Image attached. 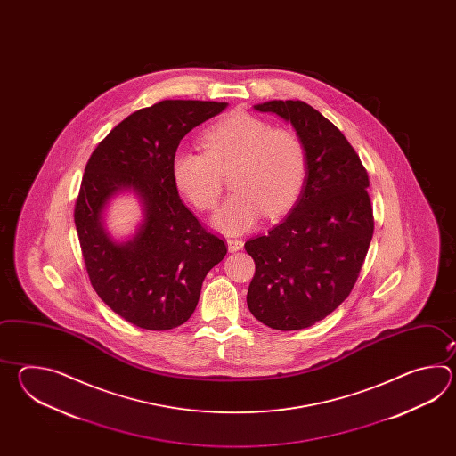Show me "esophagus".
<instances>
[{"mask_svg":"<svg viewBox=\"0 0 456 456\" xmlns=\"http://www.w3.org/2000/svg\"><path fill=\"white\" fill-rule=\"evenodd\" d=\"M226 244H228V249L232 252L240 251V249H242V246H244L242 240H238V238H228Z\"/></svg>","mask_w":456,"mask_h":456,"instance_id":"obj_1","label":"esophagus"}]
</instances>
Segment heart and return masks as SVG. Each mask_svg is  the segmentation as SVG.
Listing matches in <instances>:
<instances>
[{
	"mask_svg": "<svg viewBox=\"0 0 456 456\" xmlns=\"http://www.w3.org/2000/svg\"><path fill=\"white\" fill-rule=\"evenodd\" d=\"M202 145L204 151H177L171 175L177 191L205 212L218 202L224 175L232 171L234 192L214 215L215 228L244 232L262 215L281 216L298 200L308 175V151L290 128L232 112L205 130Z\"/></svg>",
	"mask_w": 456,
	"mask_h": 456,
	"instance_id": "b5f03b06",
	"label": "heart"
}]
</instances>
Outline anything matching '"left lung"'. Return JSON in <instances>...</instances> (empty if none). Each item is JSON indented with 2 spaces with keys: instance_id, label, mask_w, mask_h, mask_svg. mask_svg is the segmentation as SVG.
<instances>
[{
  "instance_id": "8db88e82",
  "label": "left lung",
  "mask_w": 456,
  "mask_h": 456,
  "mask_svg": "<svg viewBox=\"0 0 456 456\" xmlns=\"http://www.w3.org/2000/svg\"><path fill=\"white\" fill-rule=\"evenodd\" d=\"M290 122L308 151V175L290 215L246 241L256 272L248 308L272 330L324 320L359 279L373 236L367 169L338 126L303 101L254 106Z\"/></svg>"
}]
</instances>
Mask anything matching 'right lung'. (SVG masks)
<instances>
[{"label":"right lung","mask_w":456,"mask_h":456,"mask_svg":"<svg viewBox=\"0 0 456 456\" xmlns=\"http://www.w3.org/2000/svg\"><path fill=\"white\" fill-rule=\"evenodd\" d=\"M226 102L166 99L124 118L87 161L75 205L79 246L99 298L138 328L184 324L199 303L205 275L226 254L183 204L171 175L175 150L194 126ZM130 188L144 207L134 240L114 242L103 228L108 199Z\"/></svg>","instance_id":"add662e5"}]
</instances>
